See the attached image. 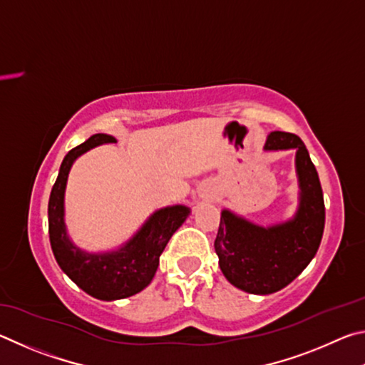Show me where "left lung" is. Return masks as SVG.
Segmentation results:
<instances>
[{"instance_id":"left-lung-1","label":"left lung","mask_w":365,"mask_h":365,"mask_svg":"<svg viewBox=\"0 0 365 365\" xmlns=\"http://www.w3.org/2000/svg\"><path fill=\"white\" fill-rule=\"evenodd\" d=\"M264 149H297L302 202L295 220L259 227L225 210L215 240L226 279L255 295L279 292L295 280L317 253L325 226L321 181L303 140L293 133L272 131Z\"/></svg>"}]
</instances>
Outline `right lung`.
<instances>
[{
    "label": "right lung",
    "instance_id": "1",
    "mask_svg": "<svg viewBox=\"0 0 365 365\" xmlns=\"http://www.w3.org/2000/svg\"><path fill=\"white\" fill-rule=\"evenodd\" d=\"M106 143H115V138L108 134H94L63 157L49 195L48 226L51 248L61 269L88 295L110 302L136 295L152 282L160 255L176 229L186 221L189 208L176 205L158 210L118 252L89 255L78 250L68 240L63 226V190L67 176L76 157Z\"/></svg>",
    "mask_w": 365,
    "mask_h": 365
}]
</instances>
